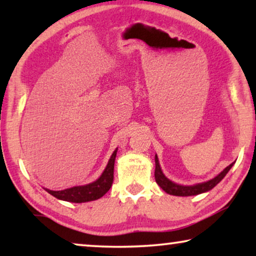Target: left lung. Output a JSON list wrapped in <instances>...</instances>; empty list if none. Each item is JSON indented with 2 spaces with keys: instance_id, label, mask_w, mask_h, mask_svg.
I'll use <instances>...</instances> for the list:
<instances>
[{
  "instance_id": "obj_1",
  "label": "left lung",
  "mask_w": 256,
  "mask_h": 256,
  "mask_svg": "<svg viewBox=\"0 0 256 256\" xmlns=\"http://www.w3.org/2000/svg\"><path fill=\"white\" fill-rule=\"evenodd\" d=\"M233 164L234 163L230 164V166L225 168V169H224L222 172L218 174V176L212 178L211 180L204 182V183H200V184L192 185V186H184V185L174 183V182L168 180V178L164 176V174L162 172V169H160V166L158 157H157V155H156L155 156V180H156V183L158 184L160 188H162V190H164L166 194H169L180 196V197L196 196V194H204V192L212 190V188H214L224 177L226 176V174L228 172L230 168L233 166Z\"/></svg>"
}]
</instances>
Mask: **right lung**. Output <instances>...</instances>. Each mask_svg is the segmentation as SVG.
<instances>
[{
  "label": "right lung",
  "mask_w": 256,
  "mask_h": 256,
  "mask_svg": "<svg viewBox=\"0 0 256 256\" xmlns=\"http://www.w3.org/2000/svg\"><path fill=\"white\" fill-rule=\"evenodd\" d=\"M116 152L118 149H115L114 152L112 154L110 160H108V164L106 169L104 170L102 174H101L96 182H93V183L82 185V186L70 188L62 191H52L48 190V188H45V190H46L50 194L54 196V197L65 202H86L96 200V199L102 197L104 194H106L108 190L110 188L112 184H113L114 163L115 157H116Z\"/></svg>",
  "instance_id": "add662e5"
}]
</instances>
